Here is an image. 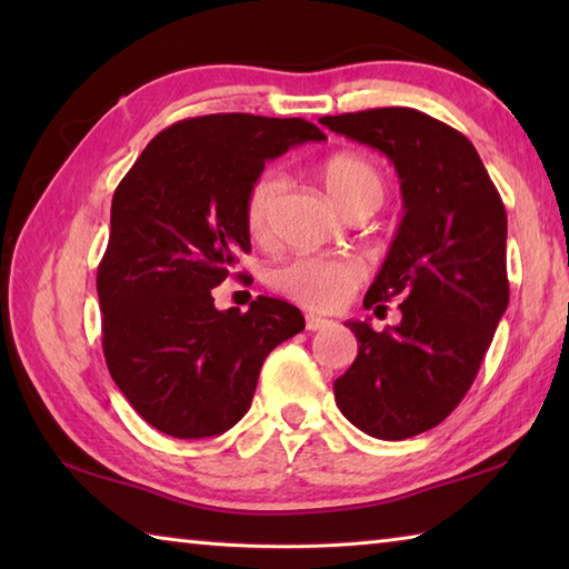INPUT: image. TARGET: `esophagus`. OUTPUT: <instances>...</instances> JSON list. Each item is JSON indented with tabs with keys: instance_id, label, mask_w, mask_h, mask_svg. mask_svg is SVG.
<instances>
[{
	"instance_id": "obj_1",
	"label": "esophagus",
	"mask_w": 569,
	"mask_h": 569,
	"mask_svg": "<svg viewBox=\"0 0 569 569\" xmlns=\"http://www.w3.org/2000/svg\"><path fill=\"white\" fill-rule=\"evenodd\" d=\"M333 321H329V319H323V316H316V313H308L306 316V329L308 331H321V329H326V326H331Z\"/></svg>"
}]
</instances>
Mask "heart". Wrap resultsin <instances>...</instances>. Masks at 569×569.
<instances>
[{
  "mask_svg": "<svg viewBox=\"0 0 569 569\" xmlns=\"http://www.w3.org/2000/svg\"><path fill=\"white\" fill-rule=\"evenodd\" d=\"M321 182L329 198L343 213L356 206L377 210L387 192L381 170L359 152H336L321 166ZM281 192L278 172L266 170L248 186L243 200V220L248 233L263 238L271 220V210ZM366 268L353 256H298L276 266L271 286L298 306L311 311H333L349 301L356 286L363 281Z\"/></svg>",
  "mask_w": 569,
  "mask_h": 569,
  "instance_id": "heart-1",
  "label": "heart"
}]
</instances>
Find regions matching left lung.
<instances>
[{"instance_id": "8db88e82", "label": "left lung", "mask_w": 569, "mask_h": 569, "mask_svg": "<svg viewBox=\"0 0 569 569\" xmlns=\"http://www.w3.org/2000/svg\"><path fill=\"white\" fill-rule=\"evenodd\" d=\"M319 122L383 152L403 198L387 261L363 298L373 313L399 298L401 323H346L359 356L333 381L336 403L369 437H417L465 399L507 311V210L475 146L429 114L377 108Z\"/></svg>"}]
</instances>
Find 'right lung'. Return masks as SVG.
<instances>
[{
    "label": "right lung",
    "instance_id": "1",
    "mask_svg": "<svg viewBox=\"0 0 569 569\" xmlns=\"http://www.w3.org/2000/svg\"><path fill=\"white\" fill-rule=\"evenodd\" d=\"M308 140L326 134L301 118L180 120L114 190L98 268L102 351L124 399L162 435H223L253 401L266 356L303 331V313L281 298L218 311L213 288L250 250L248 186L266 160Z\"/></svg>",
    "mask_w": 569,
    "mask_h": 569
}]
</instances>
